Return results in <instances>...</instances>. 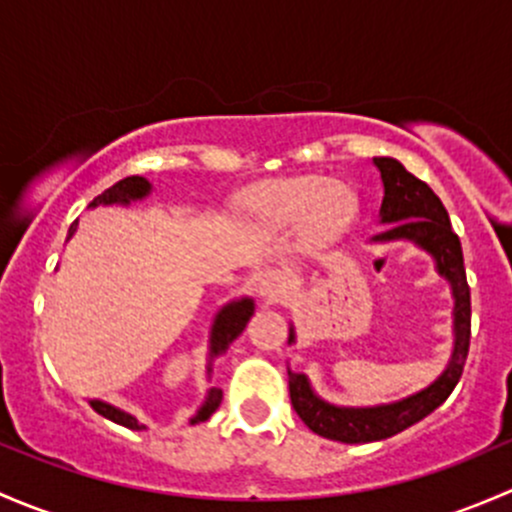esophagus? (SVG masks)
<instances>
[{
	"label": "esophagus",
	"instance_id": "34e87169",
	"mask_svg": "<svg viewBox=\"0 0 512 512\" xmlns=\"http://www.w3.org/2000/svg\"><path fill=\"white\" fill-rule=\"evenodd\" d=\"M256 291L266 303H276L286 291V276L276 268H266V271L258 273L256 278Z\"/></svg>",
	"mask_w": 512,
	"mask_h": 512
}]
</instances>
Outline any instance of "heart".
<instances>
[{
    "mask_svg": "<svg viewBox=\"0 0 512 512\" xmlns=\"http://www.w3.org/2000/svg\"><path fill=\"white\" fill-rule=\"evenodd\" d=\"M251 204L266 217L286 224L310 217L313 229L323 236H333L345 229L355 214V194L345 184L325 182L320 177L263 184L251 194Z\"/></svg>",
    "mask_w": 512,
    "mask_h": 512,
    "instance_id": "obj_1",
    "label": "heart"
}]
</instances>
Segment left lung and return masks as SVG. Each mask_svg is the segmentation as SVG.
<instances>
[{
    "mask_svg": "<svg viewBox=\"0 0 512 512\" xmlns=\"http://www.w3.org/2000/svg\"><path fill=\"white\" fill-rule=\"evenodd\" d=\"M374 165L382 172L384 199L379 217L382 224H389L382 234L374 236L372 241H397L412 239L421 249L434 254L436 266L441 276L451 281L453 298V330H456V342H453V355L446 372L436 379L431 387L404 402L387 404V407L370 409H342L325 404L310 389L305 374L288 372V389H291V404L305 421L308 429L325 439L342 441V444H367V441L389 439L399 434L407 426L424 419L426 414L434 412L439 404H444L453 392L463 374V365L468 357V345H471V288L466 281V268H463L461 241L453 234L449 212L436 197L434 189L419 177H414L402 162L392 157H374ZM295 340L291 330V342Z\"/></svg>",
    "mask_w": 512,
    "mask_h": 512,
    "instance_id": "8db88e82",
    "label": "left lung"
}]
</instances>
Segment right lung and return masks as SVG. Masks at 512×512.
<instances>
[{
	"instance_id": "1",
	"label": "right lung",
	"mask_w": 512,
	"mask_h": 512,
	"mask_svg": "<svg viewBox=\"0 0 512 512\" xmlns=\"http://www.w3.org/2000/svg\"><path fill=\"white\" fill-rule=\"evenodd\" d=\"M150 192V182H147L145 177H125L120 179V182H115L113 187L105 189L103 194H98L96 199L91 202V207H98V204H128L130 199H142L145 194ZM76 231V221L71 224V229H68V236ZM251 313H254V303H251L249 298L244 300H236V303H229L224 310L217 315V320H214V330H212V355H219V352H224L226 347L234 342V337L244 330V325L249 323ZM221 404V389H209V397L207 402H204V407L199 409V414L194 416L192 424H197V421H207L209 416L217 412V407ZM91 407L96 409L100 416H105V419L115 421V424L120 426H128V429H142V424L135 416L120 412V409L110 407V404L105 402H98V399H91Z\"/></svg>"
}]
</instances>
